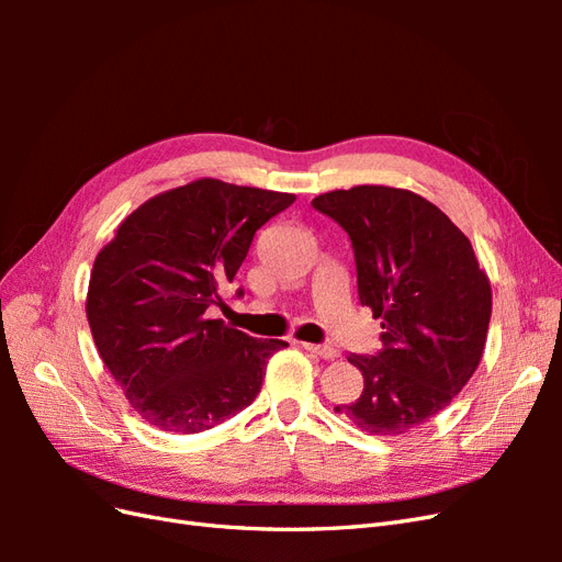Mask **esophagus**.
I'll use <instances>...</instances> for the list:
<instances>
[{"label":"esophagus","mask_w":562,"mask_h":562,"mask_svg":"<svg viewBox=\"0 0 562 562\" xmlns=\"http://www.w3.org/2000/svg\"><path fill=\"white\" fill-rule=\"evenodd\" d=\"M302 347L307 349L310 353L321 356V359H326V361H335L337 356H339V349H335V347H330V345H310V342H304Z\"/></svg>","instance_id":"obj_1"}]
</instances>
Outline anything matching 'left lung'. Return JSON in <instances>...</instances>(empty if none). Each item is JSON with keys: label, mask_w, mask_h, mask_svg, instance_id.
<instances>
[{"label": "left lung", "mask_w": 562, "mask_h": 562, "mask_svg": "<svg viewBox=\"0 0 562 562\" xmlns=\"http://www.w3.org/2000/svg\"><path fill=\"white\" fill-rule=\"evenodd\" d=\"M312 206L349 234L359 300L384 328L380 351L347 356L363 391L335 411L375 436L411 431L448 407L479 368L490 281L467 236L419 194L359 184Z\"/></svg>", "instance_id": "obj_1"}]
</instances>
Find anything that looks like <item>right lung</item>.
Instances as JSON below:
<instances>
[{"instance_id":"obj_1","label":"right lung","mask_w":562,"mask_h":562,"mask_svg":"<svg viewBox=\"0 0 562 562\" xmlns=\"http://www.w3.org/2000/svg\"><path fill=\"white\" fill-rule=\"evenodd\" d=\"M293 201L203 178L145 201L98 252L87 297L98 353L157 429L206 431L260 394L267 359L288 342L206 312L223 302L220 288L234 281L255 232Z\"/></svg>"}]
</instances>
